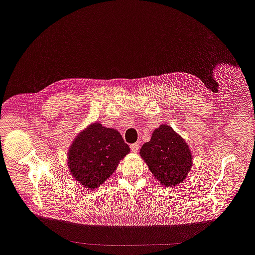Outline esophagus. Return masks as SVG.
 Returning a JSON list of instances; mask_svg holds the SVG:
<instances>
[{"mask_svg": "<svg viewBox=\"0 0 255 255\" xmlns=\"http://www.w3.org/2000/svg\"><path fill=\"white\" fill-rule=\"evenodd\" d=\"M130 148H131V150H132L133 152H137V151H138V149L140 148V143H139V142L133 143V144H131V145H130Z\"/></svg>", "mask_w": 255, "mask_h": 255, "instance_id": "esophagus-1", "label": "esophagus"}]
</instances>
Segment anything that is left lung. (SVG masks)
Here are the masks:
<instances>
[{
    "instance_id": "left-lung-1",
    "label": "left lung",
    "mask_w": 255,
    "mask_h": 255,
    "mask_svg": "<svg viewBox=\"0 0 255 255\" xmlns=\"http://www.w3.org/2000/svg\"><path fill=\"white\" fill-rule=\"evenodd\" d=\"M140 155L155 178L166 187L181 183L192 166L188 145L168 125L154 130L151 140L141 147Z\"/></svg>"
}]
</instances>
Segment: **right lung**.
Here are the masks:
<instances>
[{
    "label": "right lung",
    "instance_id": "right-lung-1",
    "mask_svg": "<svg viewBox=\"0 0 255 255\" xmlns=\"http://www.w3.org/2000/svg\"><path fill=\"white\" fill-rule=\"evenodd\" d=\"M129 151L118 131L94 123L74 140L68 152V166L77 181L94 189L112 175Z\"/></svg>",
    "mask_w": 255,
    "mask_h": 255
}]
</instances>
